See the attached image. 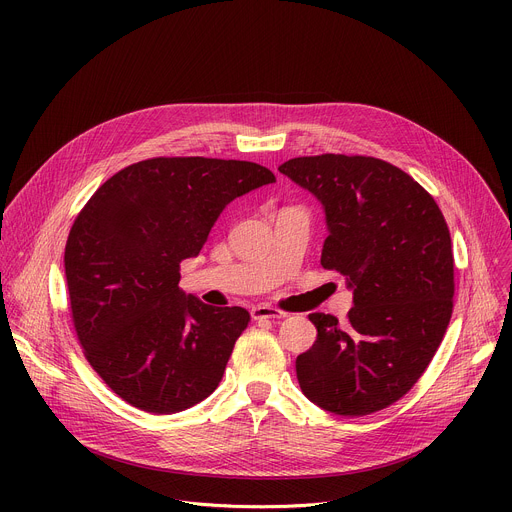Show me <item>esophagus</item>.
Returning <instances> with one entry per match:
<instances>
[{
  "instance_id": "1",
  "label": "esophagus",
  "mask_w": 512,
  "mask_h": 512,
  "mask_svg": "<svg viewBox=\"0 0 512 512\" xmlns=\"http://www.w3.org/2000/svg\"><path fill=\"white\" fill-rule=\"evenodd\" d=\"M251 316H253V320H265V318H277V320H281V318H287V312H283V310H277V308H273V306H255L253 310H251Z\"/></svg>"
}]
</instances>
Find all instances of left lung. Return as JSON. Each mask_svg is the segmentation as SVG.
I'll use <instances>...</instances> for the list:
<instances>
[{"instance_id":"1","label":"left lung","mask_w":512,"mask_h":512,"mask_svg":"<svg viewBox=\"0 0 512 512\" xmlns=\"http://www.w3.org/2000/svg\"><path fill=\"white\" fill-rule=\"evenodd\" d=\"M279 172L324 206L322 267L352 289L344 326L310 314L318 338L296 358L304 395L336 415H369L399 401L425 373L454 308V253L433 196L371 156L287 160Z\"/></svg>"}]
</instances>
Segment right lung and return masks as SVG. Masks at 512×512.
Listing matches in <instances>:
<instances>
[{"instance_id": "add662e5", "label": "right lung", "mask_w": 512, "mask_h": 512, "mask_svg": "<svg viewBox=\"0 0 512 512\" xmlns=\"http://www.w3.org/2000/svg\"><path fill=\"white\" fill-rule=\"evenodd\" d=\"M275 182L241 160L152 158L111 176L75 218L64 249L72 324L85 356L129 405L184 411L221 383L245 308H214L178 287L225 206Z\"/></svg>"}]
</instances>
